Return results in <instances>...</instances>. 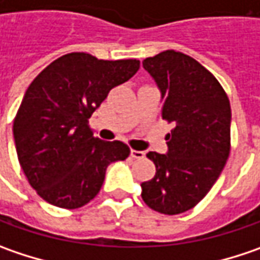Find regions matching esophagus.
I'll use <instances>...</instances> for the list:
<instances>
[{
    "mask_svg": "<svg viewBox=\"0 0 260 260\" xmlns=\"http://www.w3.org/2000/svg\"><path fill=\"white\" fill-rule=\"evenodd\" d=\"M131 157H132V158H138V160H141V158L145 157V152L138 151V150H131Z\"/></svg>",
    "mask_w": 260,
    "mask_h": 260,
    "instance_id": "obj_1",
    "label": "esophagus"
}]
</instances>
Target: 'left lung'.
Here are the masks:
<instances>
[{
    "label": "left lung",
    "instance_id": "8db88e82",
    "mask_svg": "<svg viewBox=\"0 0 260 260\" xmlns=\"http://www.w3.org/2000/svg\"><path fill=\"white\" fill-rule=\"evenodd\" d=\"M161 93V118L173 125L167 152L150 151L155 176L141 197L166 215L193 208L220 177L230 154V100L218 80L193 58L164 51L142 61Z\"/></svg>",
    "mask_w": 260,
    "mask_h": 260
}]
</instances>
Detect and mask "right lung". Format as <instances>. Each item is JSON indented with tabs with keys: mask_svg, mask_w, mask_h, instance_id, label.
Returning a JSON list of instances; mask_svg holds the SVG:
<instances>
[{
	"mask_svg": "<svg viewBox=\"0 0 260 260\" xmlns=\"http://www.w3.org/2000/svg\"><path fill=\"white\" fill-rule=\"evenodd\" d=\"M138 70V59L105 61L73 52L28 85L13 134L20 166L42 199L80 208L99 193L109 164L129 155L126 144L93 137L88 119L113 87Z\"/></svg>",
	"mask_w": 260,
	"mask_h": 260,
	"instance_id": "1",
	"label": "right lung"
}]
</instances>
